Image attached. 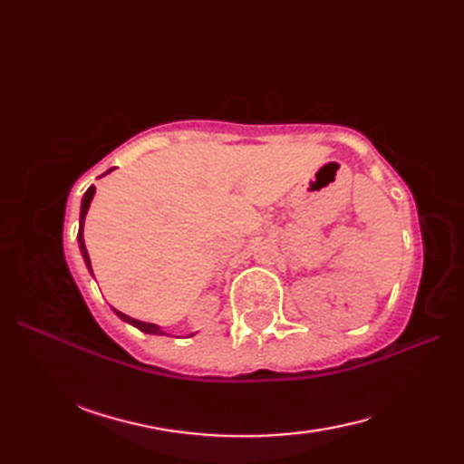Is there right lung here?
I'll return each mask as SVG.
<instances>
[{
    "label": "right lung",
    "instance_id": "obj_1",
    "mask_svg": "<svg viewBox=\"0 0 464 464\" xmlns=\"http://www.w3.org/2000/svg\"><path fill=\"white\" fill-rule=\"evenodd\" d=\"M113 169H110V171H105V173H111ZM103 173V175H105ZM102 175V177H103ZM93 195H95V187L92 185L90 189L85 191V195H83V199H82V213H80V231H77V241H80V249H82V255H83V261H85V265H87V269H90V273L93 275V269H92V261H90V255H87V249H85V241H83V225H85V215H87V209H90V205H92V199H93ZM113 313L117 314V317L120 319H123L125 323H130V324H133V327H137L140 331H143V333H150V334H167L160 324H153V323H143V321H137V319H133V317H130V314H125V313H121V311H117V309H113ZM191 337V334H189Z\"/></svg>",
    "mask_w": 464,
    "mask_h": 464
}]
</instances>
